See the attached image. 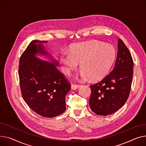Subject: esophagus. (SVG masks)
Masks as SVG:
<instances>
[{"mask_svg": "<svg viewBox=\"0 0 146 146\" xmlns=\"http://www.w3.org/2000/svg\"><path fill=\"white\" fill-rule=\"evenodd\" d=\"M80 85L79 84H72L71 85V88L72 90H76L78 88H79Z\"/></svg>", "mask_w": 146, "mask_h": 146, "instance_id": "34e87169", "label": "esophagus"}]
</instances>
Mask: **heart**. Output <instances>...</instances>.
<instances>
[{
    "label": "heart",
    "instance_id": "b5f03b06",
    "mask_svg": "<svg viewBox=\"0 0 146 146\" xmlns=\"http://www.w3.org/2000/svg\"><path fill=\"white\" fill-rule=\"evenodd\" d=\"M115 57L116 50L112 44L92 41L74 44L70 53H62L59 59L66 73L69 74L81 62L83 78L99 80L108 74Z\"/></svg>",
    "mask_w": 146,
    "mask_h": 146
}]
</instances>
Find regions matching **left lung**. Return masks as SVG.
I'll return each mask as SVG.
<instances>
[{"label":"left lung","mask_w":146,"mask_h":146,"mask_svg":"<svg viewBox=\"0 0 146 146\" xmlns=\"http://www.w3.org/2000/svg\"><path fill=\"white\" fill-rule=\"evenodd\" d=\"M134 63L128 48L118 40L117 59L113 70L99 82L90 86L89 106L98 115L114 113L124 106L130 94Z\"/></svg>","instance_id":"obj_1"}]
</instances>
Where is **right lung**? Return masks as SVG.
Segmentation results:
<instances>
[{
	"label": "right lung",
	"mask_w": 146,
	"mask_h": 146,
	"mask_svg": "<svg viewBox=\"0 0 146 146\" xmlns=\"http://www.w3.org/2000/svg\"><path fill=\"white\" fill-rule=\"evenodd\" d=\"M46 42L35 40L28 45L20 58L19 77L22 96L29 108L43 117H53L66 110L65 98L71 84L57 69L56 60L50 63L36 57L48 55L42 44Z\"/></svg>",
	"instance_id": "1"
}]
</instances>
